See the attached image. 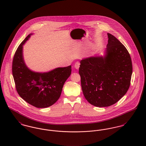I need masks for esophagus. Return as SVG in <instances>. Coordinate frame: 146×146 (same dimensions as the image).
I'll use <instances>...</instances> for the list:
<instances>
[{
  "instance_id": "obj_1",
  "label": "esophagus",
  "mask_w": 146,
  "mask_h": 146,
  "mask_svg": "<svg viewBox=\"0 0 146 146\" xmlns=\"http://www.w3.org/2000/svg\"><path fill=\"white\" fill-rule=\"evenodd\" d=\"M79 67H80V63H79V62H76V63H75V64H74V67L76 68V69H79Z\"/></svg>"
}]
</instances>
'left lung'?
<instances>
[{"label":"left lung","mask_w":146,"mask_h":146,"mask_svg":"<svg viewBox=\"0 0 146 146\" xmlns=\"http://www.w3.org/2000/svg\"><path fill=\"white\" fill-rule=\"evenodd\" d=\"M104 57H91L80 62L79 73L86 100L97 107L117 103L127 93L132 64L126 48L114 36L108 34Z\"/></svg>","instance_id":"obj_1"}]
</instances>
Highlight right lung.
Listing matches in <instances>:
<instances>
[{"mask_svg":"<svg viewBox=\"0 0 146 146\" xmlns=\"http://www.w3.org/2000/svg\"><path fill=\"white\" fill-rule=\"evenodd\" d=\"M31 35H29L20 43L15 53L13 76L20 97L36 108H44L51 106L60 98L63 85L71 74L72 67L57 68L46 73L30 70L24 60L23 45Z\"/></svg>","mask_w":146,"mask_h":146,"instance_id":"right-lung-1","label":"right lung"}]
</instances>
